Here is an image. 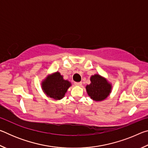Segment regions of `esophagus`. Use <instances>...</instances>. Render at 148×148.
<instances>
[{"instance_id": "34e87169", "label": "esophagus", "mask_w": 148, "mask_h": 148, "mask_svg": "<svg viewBox=\"0 0 148 148\" xmlns=\"http://www.w3.org/2000/svg\"><path fill=\"white\" fill-rule=\"evenodd\" d=\"M75 86H81L82 85V82H75L74 83Z\"/></svg>"}]
</instances>
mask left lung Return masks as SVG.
I'll return each instance as SVG.
<instances>
[{
  "label": "left lung",
  "mask_w": 148,
  "mask_h": 148,
  "mask_svg": "<svg viewBox=\"0 0 148 148\" xmlns=\"http://www.w3.org/2000/svg\"><path fill=\"white\" fill-rule=\"evenodd\" d=\"M91 84L86 86V91L91 99L95 101H102L110 95L112 90V85L106 78L95 74L91 76Z\"/></svg>",
  "instance_id": "1"
}]
</instances>
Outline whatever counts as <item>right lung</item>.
Here are the masks:
<instances>
[{"label": "right lung", "instance_id": "1", "mask_svg": "<svg viewBox=\"0 0 148 148\" xmlns=\"http://www.w3.org/2000/svg\"><path fill=\"white\" fill-rule=\"evenodd\" d=\"M71 83L63 79L59 72L48 75L42 82V88L48 97L55 100H61L64 97Z\"/></svg>", "mask_w": 148, "mask_h": 148}]
</instances>
